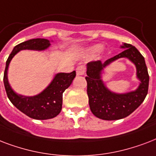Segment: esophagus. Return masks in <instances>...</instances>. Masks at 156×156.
<instances>
[{
	"instance_id": "obj_1",
	"label": "esophagus",
	"mask_w": 156,
	"mask_h": 156,
	"mask_svg": "<svg viewBox=\"0 0 156 156\" xmlns=\"http://www.w3.org/2000/svg\"><path fill=\"white\" fill-rule=\"evenodd\" d=\"M85 72V67L83 66H79L76 68V75L77 76H83Z\"/></svg>"
}]
</instances>
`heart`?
I'll use <instances>...</instances> for the list:
<instances>
[{
    "label": "heart",
    "instance_id": "obj_1",
    "mask_svg": "<svg viewBox=\"0 0 156 156\" xmlns=\"http://www.w3.org/2000/svg\"><path fill=\"white\" fill-rule=\"evenodd\" d=\"M101 49H102V46H101V45H96V46H94L93 48H91V49H90V51H91L92 53H97V52L99 51Z\"/></svg>",
    "mask_w": 156,
    "mask_h": 156
}]
</instances>
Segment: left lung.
Instances as JSON below:
<instances>
[{
  "instance_id": "8db88e82",
  "label": "left lung",
  "mask_w": 156,
  "mask_h": 156,
  "mask_svg": "<svg viewBox=\"0 0 156 156\" xmlns=\"http://www.w3.org/2000/svg\"><path fill=\"white\" fill-rule=\"evenodd\" d=\"M120 54L104 62L93 61L87 63V94L90 110L95 116L104 120H115L127 117L144 101L149 86V75L144 57L132 44L124 43ZM126 57L135 65L140 86L134 91L117 94L111 91L101 80V72L112 61Z\"/></svg>"
}]
</instances>
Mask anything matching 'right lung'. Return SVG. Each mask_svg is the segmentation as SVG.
Masks as SVG:
<instances>
[{
	"label": "right lung",
	"mask_w": 156,
	"mask_h": 156,
	"mask_svg": "<svg viewBox=\"0 0 156 156\" xmlns=\"http://www.w3.org/2000/svg\"><path fill=\"white\" fill-rule=\"evenodd\" d=\"M49 46L50 42L47 39L37 38L29 40L14 47L6 61L3 81L7 96L14 107L32 119H52L60 113L62 105V94L71 85L76 77V71L71 73H58L51 83L41 93L35 96L27 97L18 94L12 89L7 77L8 67L12 58L20 50L31 49L41 51Z\"/></svg>",
	"instance_id": "right-lung-1"
}]
</instances>
